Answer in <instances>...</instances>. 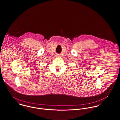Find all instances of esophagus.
I'll list each match as a JSON object with an SVG mask.
<instances>
[{"label": "esophagus", "instance_id": "34e87169", "mask_svg": "<svg viewBox=\"0 0 120 120\" xmlns=\"http://www.w3.org/2000/svg\"><path fill=\"white\" fill-rule=\"evenodd\" d=\"M56 57H59V55H56Z\"/></svg>", "mask_w": 120, "mask_h": 120}]
</instances>
